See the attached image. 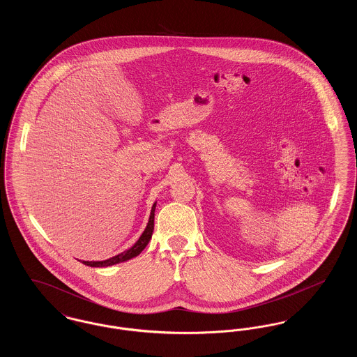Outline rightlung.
<instances>
[{
    "instance_id": "add662e5",
    "label": "right lung",
    "mask_w": 357,
    "mask_h": 357,
    "mask_svg": "<svg viewBox=\"0 0 357 357\" xmlns=\"http://www.w3.org/2000/svg\"><path fill=\"white\" fill-rule=\"evenodd\" d=\"M155 207H156V202L153 204L151 214H150L149 223H147L144 231L142 233V236L136 241L134 246H131L128 250H124V252L120 253V255L111 257V258L104 259V261H82V262H83L84 265H86V266H91V268H107V266H112V265H116V264H120V262L128 261V259L134 258L136 255H140V253L144 250V248L149 245L151 237H153Z\"/></svg>"
}]
</instances>
